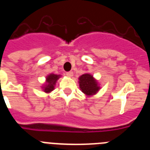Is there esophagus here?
Instances as JSON below:
<instances>
[{"label":"esophagus","mask_w":150,"mask_h":150,"mask_svg":"<svg viewBox=\"0 0 150 150\" xmlns=\"http://www.w3.org/2000/svg\"><path fill=\"white\" fill-rule=\"evenodd\" d=\"M66 75H67V76H69V77H71V76H73V75H74V73H73V71H69V72L66 73Z\"/></svg>","instance_id":"esophagus-1"}]
</instances>
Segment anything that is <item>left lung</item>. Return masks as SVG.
Here are the masks:
<instances>
[{
  "mask_svg": "<svg viewBox=\"0 0 150 150\" xmlns=\"http://www.w3.org/2000/svg\"><path fill=\"white\" fill-rule=\"evenodd\" d=\"M79 84L81 91L87 96L95 95L100 89L97 80L90 74H85L79 76Z\"/></svg>",
  "mask_w": 150,
  "mask_h": 150,
  "instance_id": "1",
  "label": "left lung"
}]
</instances>
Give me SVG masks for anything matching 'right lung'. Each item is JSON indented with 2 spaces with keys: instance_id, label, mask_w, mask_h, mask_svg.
Instances as JSON below:
<instances>
[{
  "instance_id": "obj_1",
  "label": "right lung",
  "mask_w": 150,
  "mask_h": 150,
  "mask_svg": "<svg viewBox=\"0 0 150 150\" xmlns=\"http://www.w3.org/2000/svg\"><path fill=\"white\" fill-rule=\"evenodd\" d=\"M60 76V75L53 74H50V75L46 76V84L43 85V86H42L43 91L46 93H50L52 91H53L54 88H55V83Z\"/></svg>"
}]
</instances>
